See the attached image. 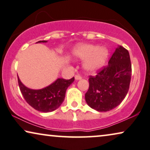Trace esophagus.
<instances>
[{"instance_id":"1","label":"esophagus","mask_w":150,"mask_h":150,"mask_svg":"<svg viewBox=\"0 0 150 150\" xmlns=\"http://www.w3.org/2000/svg\"><path fill=\"white\" fill-rule=\"evenodd\" d=\"M75 79H76V80H79V79H81V78H82V77H81L80 75H79V74H78V75H75Z\"/></svg>"}]
</instances>
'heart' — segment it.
Listing matches in <instances>:
<instances>
[{
	"label": "heart",
	"mask_w": 150,
	"mask_h": 150,
	"mask_svg": "<svg viewBox=\"0 0 150 150\" xmlns=\"http://www.w3.org/2000/svg\"><path fill=\"white\" fill-rule=\"evenodd\" d=\"M108 50L98 45H79L73 50V55L77 58L86 60L83 68L89 73H96L104 67L108 57Z\"/></svg>",
	"instance_id": "obj_1"
}]
</instances>
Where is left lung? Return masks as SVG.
<instances>
[{"mask_svg": "<svg viewBox=\"0 0 150 150\" xmlns=\"http://www.w3.org/2000/svg\"><path fill=\"white\" fill-rule=\"evenodd\" d=\"M132 64L129 52L118 46L108 62L95 76H89L85 94L87 104L99 112L111 110L119 105L129 91Z\"/></svg>", "mask_w": 150, "mask_h": 150, "instance_id": "8db88e82", "label": "left lung"}]
</instances>
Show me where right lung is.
Wrapping results in <instances>:
<instances>
[{"label":"right lung","instance_id":"add662e5","mask_svg":"<svg viewBox=\"0 0 150 150\" xmlns=\"http://www.w3.org/2000/svg\"><path fill=\"white\" fill-rule=\"evenodd\" d=\"M47 42V40H40L38 42ZM74 80V77L70 79L59 78L45 88L33 90L23 85L18 77L20 90L26 101L32 108L42 112H52L60 106L64 100L67 88Z\"/></svg>","mask_w":150,"mask_h":150}]
</instances>
